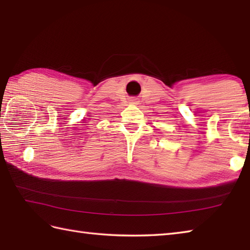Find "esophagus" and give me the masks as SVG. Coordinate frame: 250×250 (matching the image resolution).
<instances>
[{
    "label": "esophagus",
    "mask_w": 250,
    "mask_h": 250,
    "mask_svg": "<svg viewBox=\"0 0 250 250\" xmlns=\"http://www.w3.org/2000/svg\"><path fill=\"white\" fill-rule=\"evenodd\" d=\"M129 103H131V104H137V103H139V101H137V99H135V98H130L129 99Z\"/></svg>",
    "instance_id": "1"
}]
</instances>
